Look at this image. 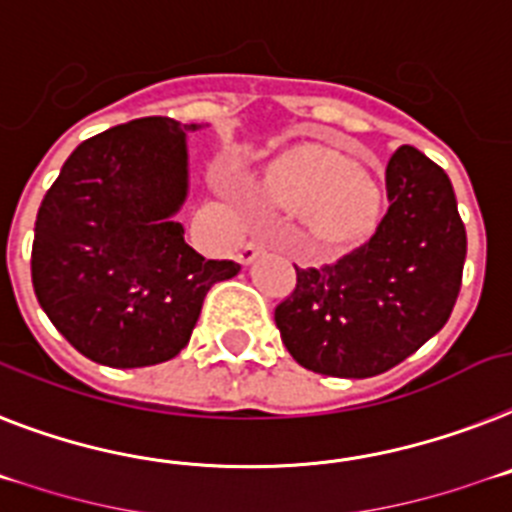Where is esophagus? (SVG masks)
Returning a JSON list of instances; mask_svg holds the SVG:
<instances>
[{
    "instance_id": "esophagus-1",
    "label": "esophagus",
    "mask_w": 512,
    "mask_h": 512,
    "mask_svg": "<svg viewBox=\"0 0 512 512\" xmlns=\"http://www.w3.org/2000/svg\"><path fill=\"white\" fill-rule=\"evenodd\" d=\"M260 255H263V244L247 242L242 247V252H239V263H242V265H252Z\"/></svg>"
}]
</instances>
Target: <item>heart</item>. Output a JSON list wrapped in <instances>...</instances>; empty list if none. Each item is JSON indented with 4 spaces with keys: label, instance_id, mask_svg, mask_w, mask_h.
I'll return each mask as SVG.
<instances>
[{
    "label": "heart",
    "instance_id": "heart-1",
    "mask_svg": "<svg viewBox=\"0 0 512 512\" xmlns=\"http://www.w3.org/2000/svg\"><path fill=\"white\" fill-rule=\"evenodd\" d=\"M265 195L283 208H307V221L328 244H346L375 223L380 187L338 150L307 145L270 163Z\"/></svg>",
    "mask_w": 512,
    "mask_h": 512
}]
</instances>
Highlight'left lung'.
<instances>
[{"instance_id":"1","label":"left lung","mask_w":512,"mask_h":512,"mask_svg":"<svg viewBox=\"0 0 512 512\" xmlns=\"http://www.w3.org/2000/svg\"><path fill=\"white\" fill-rule=\"evenodd\" d=\"M385 190L372 239L333 265H294L296 289L276 307L283 346L317 375L388 372L440 333L461 291L466 229L448 174L401 145Z\"/></svg>"}]
</instances>
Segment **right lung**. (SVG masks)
I'll use <instances>...</instances> for the list:
<instances>
[{
    "instance_id": "right-lung-1",
    "label": "right lung",
    "mask_w": 512,
    "mask_h": 512,
    "mask_svg": "<svg viewBox=\"0 0 512 512\" xmlns=\"http://www.w3.org/2000/svg\"><path fill=\"white\" fill-rule=\"evenodd\" d=\"M195 130L145 117L90 137L38 208L30 255L38 304L90 362H169L190 343L210 286L239 273L231 260L197 255L176 221Z\"/></svg>"
}]
</instances>
